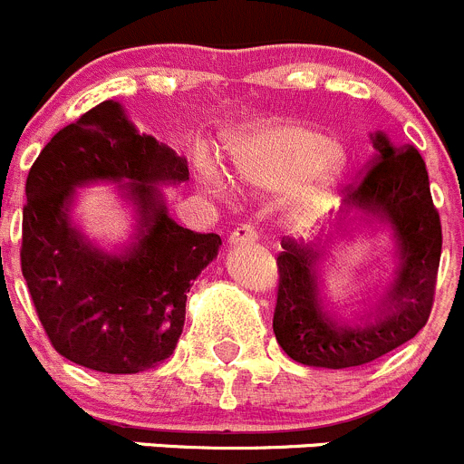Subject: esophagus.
I'll return each instance as SVG.
<instances>
[{"label":"esophagus","instance_id":"34e87169","mask_svg":"<svg viewBox=\"0 0 464 464\" xmlns=\"http://www.w3.org/2000/svg\"><path fill=\"white\" fill-rule=\"evenodd\" d=\"M261 238V232L256 230V227L247 226V223H243V226H238L237 230L230 234V243L232 246H252V243H256Z\"/></svg>","mask_w":464,"mask_h":464}]
</instances>
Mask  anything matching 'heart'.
I'll return each instance as SVG.
<instances>
[{
  "label": "heart",
  "mask_w": 464,
  "mask_h": 464,
  "mask_svg": "<svg viewBox=\"0 0 464 464\" xmlns=\"http://www.w3.org/2000/svg\"><path fill=\"white\" fill-rule=\"evenodd\" d=\"M232 167L256 191H288L286 214L297 226L323 218L338 200L336 182L320 171L341 158V144L304 126H273L247 132L230 146ZM205 185L217 191L230 187L226 173L209 160L198 164Z\"/></svg>",
  "instance_id": "obj_1"
}]
</instances>
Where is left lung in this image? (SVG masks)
<instances>
[{"instance_id": "1", "label": "left lung", "mask_w": 464, "mask_h": 464, "mask_svg": "<svg viewBox=\"0 0 464 464\" xmlns=\"http://www.w3.org/2000/svg\"><path fill=\"white\" fill-rule=\"evenodd\" d=\"M374 155L347 187V208L386 218L401 250L392 288L359 324L329 318L318 300L314 261L323 252L284 238L277 255L273 332L293 361L314 368H359L411 341L429 320L438 282L442 226L430 198L429 173L411 144H390L379 132Z\"/></svg>"}]
</instances>
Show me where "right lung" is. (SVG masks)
I'll list each match as a JSON object with an SVG mask.
<instances>
[{
  "instance_id": "add662e5",
  "label": "right lung",
  "mask_w": 464,
  "mask_h": 464,
  "mask_svg": "<svg viewBox=\"0 0 464 464\" xmlns=\"http://www.w3.org/2000/svg\"><path fill=\"white\" fill-rule=\"evenodd\" d=\"M123 177L140 205V232L126 256H103L69 226L66 208L82 181ZM185 180V160L140 135L114 101L87 110L40 150L26 178L20 261L58 354L108 374L141 372L173 354L187 291L221 246L218 234L169 218L153 185Z\"/></svg>"
}]
</instances>
